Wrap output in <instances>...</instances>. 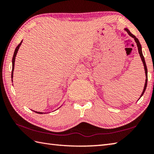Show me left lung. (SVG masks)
I'll list each match as a JSON object with an SVG mask.
<instances>
[{
    "instance_id": "obj_1",
    "label": "left lung",
    "mask_w": 154,
    "mask_h": 154,
    "mask_svg": "<svg viewBox=\"0 0 154 154\" xmlns=\"http://www.w3.org/2000/svg\"><path fill=\"white\" fill-rule=\"evenodd\" d=\"M124 30H126V32H128V34L131 36V37H132L134 39L135 42H136L137 43V48H138V51H139V54L140 55V58H141V60L143 62V66H144V69H145V77H146V79H145V85H144V88H143V92L141 94V95L140 96L139 98L138 99V100H139V99L140 98V97L143 95V94H144L145 91L146 90V88H147V66H146V63H145V58H144V56H143V53H142V48H141V45H140V43L139 42V41L138 38L135 36L134 35H132V34L130 32V30L128 29V28H124Z\"/></svg>"
}]
</instances>
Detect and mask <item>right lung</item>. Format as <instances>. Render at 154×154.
Masks as SVG:
<instances>
[{"label":"right lung","instance_id":"1","mask_svg":"<svg viewBox=\"0 0 154 154\" xmlns=\"http://www.w3.org/2000/svg\"><path fill=\"white\" fill-rule=\"evenodd\" d=\"M22 43V41H21V43L18 45L16 48L15 49V51H14V56H13V59H12V71H11V81L13 82V77H14V66H15V56H16L17 54V51H18V49H19L21 45V44ZM59 107V108H60ZM33 111V110H32ZM34 112H35L36 113H39V114H43V113H43V112H38V111H33Z\"/></svg>","mask_w":154,"mask_h":154}]
</instances>
